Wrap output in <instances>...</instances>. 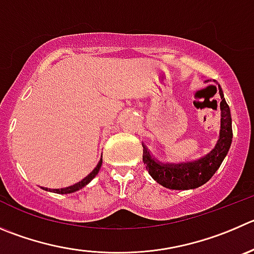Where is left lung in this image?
<instances>
[{
  "mask_svg": "<svg viewBox=\"0 0 254 254\" xmlns=\"http://www.w3.org/2000/svg\"><path fill=\"white\" fill-rule=\"evenodd\" d=\"M221 95V131L219 139L216 147L203 158L198 161L180 163V165H163L156 162L143 146V163L146 165L148 173L154 181L163 187L170 190H193L204 185L216 173L224 157L229 151L232 143V118L229 106L223 97L222 88L219 87Z\"/></svg>",
  "mask_w": 254,
  "mask_h": 254,
  "instance_id": "obj_1",
  "label": "left lung"
}]
</instances>
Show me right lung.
<instances>
[{
  "label": "right lung",
  "mask_w": 254,
  "mask_h": 254,
  "mask_svg": "<svg viewBox=\"0 0 254 254\" xmlns=\"http://www.w3.org/2000/svg\"><path fill=\"white\" fill-rule=\"evenodd\" d=\"M101 166H102V158L100 159V162H98V165L96 166L95 170H93L92 172L89 173V175L87 176V177H84L83 180L81 181V182L76 183V185H73V186H69V187H67V188H61V190H52V192L61 193V194H66V193H72V192H76V190H81V188H83L84 186L88 185V183L91 182V181H92L93 178L96 177V175H97L98 171H100ZM43 190H47V188H43Z\"/></svg>",
  "instance_id": "1"
}]
</instances>
